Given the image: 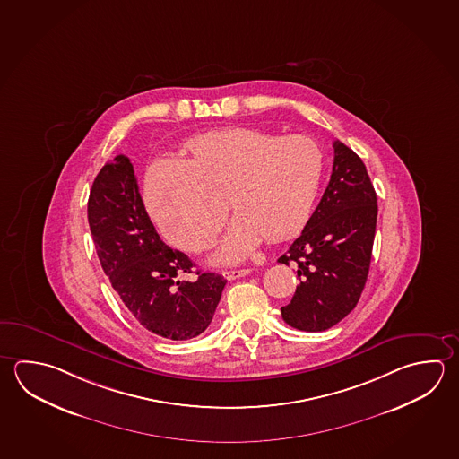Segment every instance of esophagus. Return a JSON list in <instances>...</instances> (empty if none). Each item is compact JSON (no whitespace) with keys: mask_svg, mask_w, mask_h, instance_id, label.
Here are the masks:
<instances>
[{"mask_svg":"<svg viewBox=\"0 0 459 459\" xmlns=\"http://www.w3.org/2000/svg\"><path fill=\"white\" fill-rule=\"evenodd\" d=\"M249 268H239V270H226V272H223V276H225L226 280L233 281V280H238V278H241V276L249 275Z\"/></svg>","mask_w":459,"mask_h":459,"instance_id":"34e87169","label":"esophagus"}]
</instances>
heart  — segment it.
<instances>
[{"mask_svg": "<svg viewBox=\"0 0 459 459\" xmlns=\"http://www.w3.org/2000/svg\"><path fill=\"white\" fill-rule=\"evenodd\" d=\"M183 161H159L147 173V200L168 241L209 249L225 220L226 194L236 213L215 260L247 257L262 238L281 241L306 223L324 173V153L307 135L231 127L184 145Z\"/></svg>", "mask_w": 459, "mask_h": 459, "instance_id": "obj_1", "label": "heart"}]
</instances>
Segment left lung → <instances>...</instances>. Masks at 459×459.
Here are the masks:
<instances>
[{
    "instance_id": "8db88e82",
    "label": "left lung",
    "mask_w": 459,
    "mask_h": 459,
    "mask_svg": "<svg viewBox=\"0 0 459 459\" xmlns=\"http://www.w3.org/2000/svg\"><path fill=\"white\" fill-rule=\"evenodd\" d=\"M333 171L316 212L278 262L294 265L299 286L281 307L302 332H324L356 307L376 238L377 194L364 161L334 141Z\"/></svg>"
}]
</instances>
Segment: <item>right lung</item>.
Returning <instances> with one entry per match:
<instances>
[{
	"mask_svg": "<svg viewBox=\"0 0 459 459\" xmlns=\"http://www.w3.org/2000/svg\"><path fill=\"white\" fill-rule=\"evenodd\" d=\"M87 217L105 275L143 328L175 342L207 330L226 280L197 270L195 281H184L195 264L160 239L125 155L95 178Z\"/></svg>",
	"mask_w": 459,
	"mask_h": 459,
	"instance_id": "obj_1",
	"label": "right lung"
}]
</instances>
